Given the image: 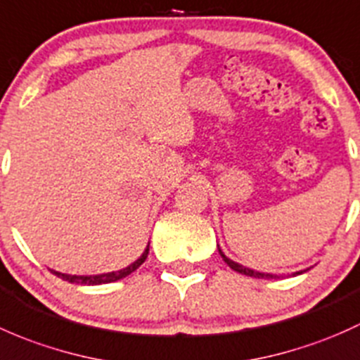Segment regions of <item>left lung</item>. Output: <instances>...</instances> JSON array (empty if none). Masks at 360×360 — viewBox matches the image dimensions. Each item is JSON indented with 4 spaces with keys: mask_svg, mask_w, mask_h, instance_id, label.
<instances>
[{
    "mask_svg": "<svg viewBox=\"0 0 360 360\" xmlns=\"http://www.w3.org/2000/svg\"><path fill=\"white\" fill-rule=\"evenodd\" d=\"M218 253H220V257L224 258V262L227 263V265L231 266L232 270H236V272H239V274H244V276H250V277H258V279H276V277H279V276H276V274L257 272V270H253V269H248V266H243V265H240V263H237V262H234V260H231V258H229V257H225V255H224V251L220 250V246H218ZM295 274H302V272H295ZM295 274H292V276H295Z\"/></svg>",
    "mask_w": 360,
    "mask_h": 360,
    "instance_id": "1",
    "label": "left lung"
}]
</instances>
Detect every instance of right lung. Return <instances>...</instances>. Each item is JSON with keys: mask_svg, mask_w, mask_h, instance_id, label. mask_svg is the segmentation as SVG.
Wrapping results in <instances>:
<instances>
[{"mask_svg": "<svg viewBox=\"0 0 360 360\" xmlns=\"http://www.w3.org/2000/svg\"><path fill=\"white\" fill-rule=\"evenodd\" d=\"M147 255H149V244H147V248L143 250V253L140 255V258H136L131 265L124 266V269H121V270H116V272L95 274V276H70V274H62V272H57V270H51V272H53L57 277H60V279L68 281V283H72V284H88V286H95V284L116 283V281L123 279V277L129 276L131 272H135V270L139 269L143 262H146Z\"/></svg>", "mask_w": 360, "mask_h": 360, "instance_id": "right-lung-1", "label": "right lung"}]
</instances>
